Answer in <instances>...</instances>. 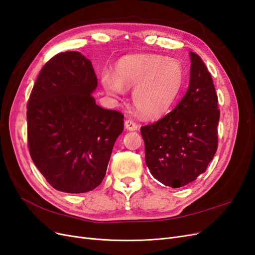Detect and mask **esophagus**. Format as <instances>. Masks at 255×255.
<instances>
[{
    "label": "esophagus",
    "mask_w": 255,
    "mask_h": 255,
    "mask_svg": "<svg viewBox=\"0 0 255 255\" xmlns=\"http://www.w3.org/2000/svg\"><path fill=\"white\" fill-rule=\"evenodd\" d=\"M125 128H126L128 130H137L138 126L136 125V123H135L134 121L128 119V120L125 121Z\"/></svg>",
    "instance_id": "1"
}]
</instances>
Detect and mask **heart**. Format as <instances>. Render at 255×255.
I'll return each instance as SVG.
<instances>
[{
    "label": "heart",
    "mask_w": 255,
    "mask_h": 255,
    "mask_svg": "<svg viewBox=\"0 0 255 255\" xmlns=\"http://www.w3.org/2000/svg\"><path fill=\"white\" fill-rule=\"evenodd\" d=\"M101 84L107 95L119 98L132 89L135 110L145 118L170 112L183 89L184 70L174 59L156 55L129 56L120 60L116 73L104 71Z\"/></svg>",
    "instance_id": "b5f03b06"
}]
</instances>
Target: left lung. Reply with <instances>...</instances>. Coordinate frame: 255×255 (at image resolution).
Listing matches in <instances>:
<instances>
[{
    "mask_svg": "<svg viewBox=\"0 0 255 255\" xmlns=\"http://www.w3.org/2000/svg\"><path fill=\"white\" fill-rule=\"evenodd\" d=\"M190 56L186 94L164 118L141 127L145 164L166 186L182 187L205 172L218 145V98L201 57Z\"/></svg>",
    "mask_w": 255,
    "mask_h": 255,
    "instance_id": "1",
    "label": "left lung"
}]
</instances>
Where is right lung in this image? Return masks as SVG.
<instances>
[{
  "mask_svg": "<svg viewBox=\"0 0 255 255\" xmlns=\"http://www.w3.org/2000/svg\"><path fill=\"white\" fill-rule=\"evenodd\" d=\"M91 61L76 51L43 66L27 103L30 157L52 186L81 194L102 183L123 115L97 105Z\"/></svg>",
  "mask_w": 255,
  "mask_h": 255,
  "instance_id": "1",
  "label": "right lung"
}]
</instances>
